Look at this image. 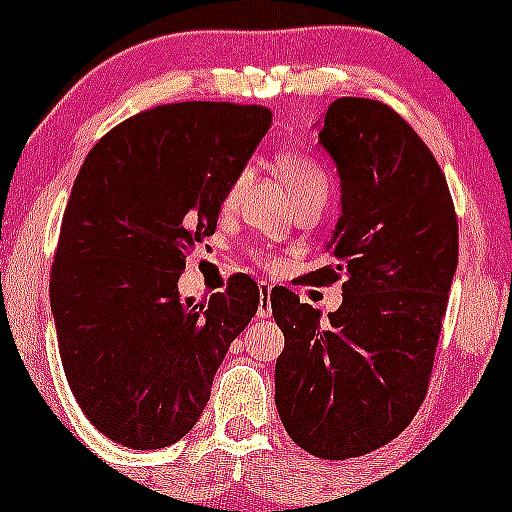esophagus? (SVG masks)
I'll return each instance as SVG.
<instances>
[{
    "instance_id": "obj_1",
    "label": "esophagus",
    "mask_w": 512,
    "mask_h": 512,
    "mask_svg": "<svg viewBox=\"0 0 512 512\" xmlns=\"http://www.w3.org/2000/svg\"><path fill=\"white\" fill-rule=\"evenodd\" d=\"M272 314L270 302V285H260V304H257V317L267 319Z\"/></svg>"
}]
</instances>
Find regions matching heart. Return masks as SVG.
Segmentation results:
<instances>
[{
  "mask_svg": "<svg viewBox=\"0 0 512 512\" xmlns=\"http://www.w3.org/2000/svg\"><path fill=\"white\" fill-rule=\"evenodd\" d=\"M280 170L285 175L292 200L309 198V195L327 200L329 190H332V178H329L327 168L314 156H309L304 151H285L280 156ZM247 180H250V168H242L225 188L223 208H232L237 203L240 193L245 190Z\"/></svg>",
  "mask_w": 512,
  "mask_h": 512,
  "instance_id": "heart-1",
  "label": "heart"
}]
</instances>
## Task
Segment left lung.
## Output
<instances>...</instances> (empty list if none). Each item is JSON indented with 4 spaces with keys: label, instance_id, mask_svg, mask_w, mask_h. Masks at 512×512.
Returning <instances> with one entry per match:
<instances>
[{
    "label": "left lung",
    "instance_id": "left-lung-1",
    "mask_svg": "<svg viewBox=\"0 0 512 512\" xmlns=\"http://www.w3.org/2000/svg\"><path fill=\"white\" fill-rule=\"evenodd\" d=\"M319 143L337 163L342 215L329 265L307 282L344 277V299L322 322L312 304L275 289L272 317L285 334L275 404L299 448L344 461L394 441L426 399L458 220L433 153L386 103L337 98Z\"/></svg>",
    "mask_w": 512,
    "mask_h": 512
}]
</instances>
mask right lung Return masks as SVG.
<instances>
[{
	"instance_id": "obj_1",
	"label": "right lung",
	"mask_w": 512,
	"mask_h": 512,
	"mask_svg": "<svg viewBox=\"0 0 512 512\" xmlns=\"http://www.w3.org/2000/svg\"><path fill=\"white\" fill-rule=\"evenodd\" d=\"M270 123L267 108L240 103L148 108L111 128L76 175L51 265V314L81 411L121 446L180 441L255 317L260 289L247 275L200 304L180 299L178 280Z\"/></svg>"
}]
</instances>
